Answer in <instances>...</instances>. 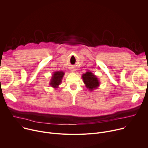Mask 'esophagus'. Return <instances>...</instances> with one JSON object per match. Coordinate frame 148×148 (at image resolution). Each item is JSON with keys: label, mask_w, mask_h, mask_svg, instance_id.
Instances as JSON below:
<instances>
[{"label": "esophagus", "mask_w": 148, "mask_h": 148, "mask_svg": "<svg viewBox=\"0 0 148 148\" xmlns=\"http://www.w3.org/2000/svg\"><path fill=\"white\" fill-rule=\"evenodd\" d=\"M73 71H74V70H73Z\"/></svg>", "instance_id": "34e87169"}]
</instances>
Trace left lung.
Returning a JSON list of instances; mask_svg holds the SVG:
<instances>
[{"instance_id":"left-lung-1","label":"left lung","mask_w":148,"mask_h":148,"mask_svg":"<svg viewBox=\"0 0 148 148\" xmlns=\"http://www.w3.org/2000/svg\"><path fill=\"white\" fill-rule=\"evenodd\" d=\"M83 82L87 88L90 91L98 88L99 86V81L97 77L91 71H89L82 75Z\"/></svg>"}]
</instances>
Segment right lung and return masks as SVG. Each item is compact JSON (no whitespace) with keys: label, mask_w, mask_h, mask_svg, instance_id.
<instances>
[{"label":"right lung","mask_w":148,"mask_h":148,"mask_svg":"<svg viewBox=\"0 0 148 148\" xmlns=\"http://www.w3.org/2000/svg\"><path fill=\"white\" fill-rule=\"evenodd\" d=\"M64 73L62 71H55L53 74L52 75V77L51 78L50 81L49 82L50 86L54 88L55 89L58 88V86L60 85L62 78L64 77Z\"/></svg>","instance_id":"1"}]
</instances>
